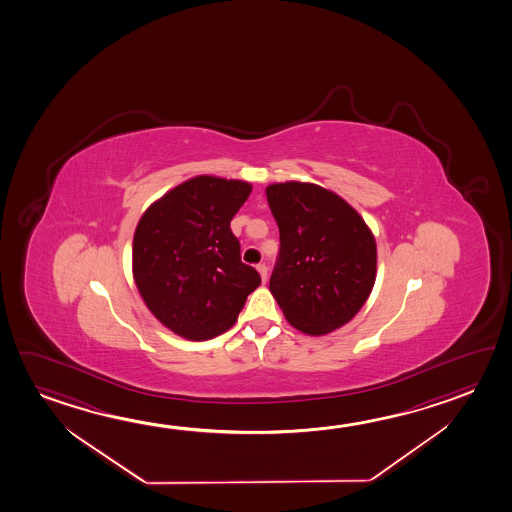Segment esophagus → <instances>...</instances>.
Returning a JSON list of instances; mask_svg holds the SVG:
<instances>
[{
	"instance_id": "1",
	"label": "esophagus",
	"mask_w": 512,
	"mask_h": 512,
	"mask_svg": "<svg viewBox=\"0 0 512 512\" xmlns=\"http://www.w3.org/2000/svg\"><path fill=\"white\" fill-rule=\"evenodd\" d=\"M256 269H258V272H260L261 279H263V281H267V274H269L267 265H265V263H260Z\"/></svg>"
}]
</instances>
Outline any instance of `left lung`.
Masks as SVG:
<instances>
[{
    "label": "left lung",
    "instance_id": "obj_1",
    "mask_svg": "<svg viewBox=\"0 0 512 512\" xmlns=\"http://www.w3.org/2000/svg\"><path fill=\"white\" fill-rule=\"evenodd\" d=\"M265 193L281 243L270 294L294 328L328 335L371 295L374 234L346 200L312 182H276Z\"/></svg>",
    "mask_w": 512,
    "mask_h": 512
}]
</instances>
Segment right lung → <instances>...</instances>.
I'll use <instances>...</instances> for the list:
<instances>
[{
	"label": "right lung",
	"mask_w": 512,
	"mask_h": 512,
	"mask_svg": "<svg viewBox=\"0 0 512 512\" xmlns=\"http://www.w3.org/2000/svg\"><path fill=\"white\" fill-rule=\"evenodd\" d=\"M249 182L199 175L148 206L132 242V274L157 321L188 340L233 326L260 274L242 263L231 220Z\"/></svg>",
	"instance_id": "add662e5"
}]
</instances>
